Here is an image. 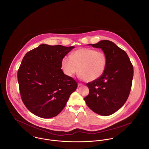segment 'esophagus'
<instances>
[{
  "mask_svg": "<svg viewBox=\"0 0 149 149\" xmlns=\"http://www.w3.org/2000/svg\"><path fill=\"white\" fill-rule=\"evenodd\" d=\"M83 85V84H82V83H78V86H81V85Z\"/></svg>",
  "mask_w": 149,
  "mask_h": 149,
  "instance_id": "obj_1",
  "label": "esophagus"
}]
</instances>
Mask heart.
<instances>
[{"label":"heart","mask_w":149,"mask_h":149,"mask_svg":"<svg viewBox=\"0 0 149 149\" xmlns=\"http://www.w3.org/2000/svg\"><path fill=\"white\" fill-rule=\"evenodd\" d=\"M107 63V56L104 52L93 49L81 48L72 53L70 57H64L61 66L66 75L71 77L79 71L81 79L91 82L102 76Z\"/></svg>","instance_id":"1"}]
</instances>
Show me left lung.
<instances>
[{
  "label": "left lung",
  "mask_w": 149,
  "mask_h": 149,
  "mask_svg": "<svg viewBox=\"0 0 149 149\" xmlns=\"http://www.w3.org/2000/svg\"><path fill=\"white\" fill-rule=\"evenodd\" d=\"M90 45L102 49L107 63L102 76L86 84L89 93L84 100L94 112L108 116L119 109L127 100L132 86L133 66L126 52L110 41L103 40Z\"/></svg>",
  "instance_id": "obj_1"
}]
</instances>
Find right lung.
Returning a JSON list of instances; mask_svg holds the SVG:
<instances>
[{"label": "right lung", "mask_w": 149, "mask_h": 149, "mask_svg": "<svg viewBox=\"0 0 149 149\" xmlns=\"http://www.w3.org/2000/svg\"><path fill=\"white\" fill-rule=\"evenodd\" d=\"M74 47L41 44L28 52L18 70L22 100L33 114L51 118L64 109L77 82L65 74L61 60Z\"/></svg>", "instance_id": "1"}]
</instances>
